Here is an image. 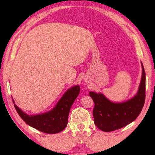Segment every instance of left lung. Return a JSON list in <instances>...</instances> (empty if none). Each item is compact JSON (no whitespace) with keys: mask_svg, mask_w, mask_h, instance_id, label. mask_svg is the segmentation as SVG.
<instances>
[{"mask_svg":"<svg viewBox=\"0 0 155 155\" xmlns=\"http://www.w3.org/2000/svg\"><path fill=\"white\" fill-rule=\"evenodd\" d=\"M142 64V77L137 94L123 103H113L102 93L91 91L94 103L93 114L94 124L104 132L120 129L132 123L139 116L145 101V72Z\"/></svg>","mask_w":155,"mask_h":155,"instance_id":"obj_1","label":"left lung"}]
</instances>
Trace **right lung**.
Wrapping results in <instances>:
<instances>
[{
    "instance_id": "obj_1",
    "label": "right lung",
    "mask_w": 155,
    "mask_h": 155,
    "mask_svg": "<svg viewBox=\"0 0 155 155\" xmlns=\"http://www.w3.org/2000/svg\"><path fill=\"white\" fill-rule=\"evenodd\" d=\"M80 90L79 85L70 88L51 110L43 114L28 115L16 104L14 105L19 116L29 126L42 133L56 134L61 132L67 127L71 107L79 94ZM12 101L15 103L14 101Z\"/></svg>"
}]
</instances>
